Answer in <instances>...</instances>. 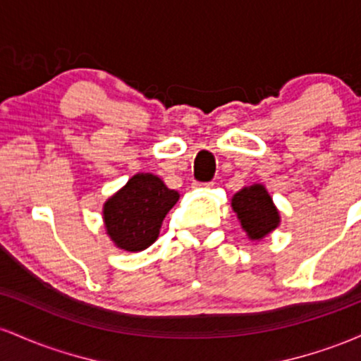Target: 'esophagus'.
<instances>
[{"label": "esophagus", "instance_id": "34e87169", "mask_svg": "<svg viewBox=\"0 0 361 361\" xmlns=\"http://www.w3.org/2000/svg\"><path fill=\"white\" fill-rule=\"evenodd\" d=\"M214 183H193L195 188H210Z\"/></svg>", "mask_w": 361, "mask_h": 361}]
</instances>
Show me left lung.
Returning <instances> with one entry per match:
<instances>
[{"mask_svg": "<svg viewBox=\"0 0 361 361\" xmlns=\"http://www.w3.org/2000/svg\"><path fill=\"white\" fill-rule=\"evenodd\" d=\"M231 205L251 241L267 238L279 227L280 214L263 185L255 183L244 186L234 195Z\"/></svg>", "mask_w": 361, "mask_h": 361, "instance_id": "8db88e82", "label": "left lung"}]
</instances>
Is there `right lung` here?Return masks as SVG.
Listing matches in <instances>:
<instances>
[{"label": "right lung", "mask_w": 361, "mask_h": 361, "mask_svg": "<svg viewBox=\"0 0 361 361\" xmlns=\"http://www.w3.org/2000/svg\"><path fill=\"white\" fill-rule=\"evenodd\" d=\"M180 193L151 173H137L103 205L106 234L123 251L146 250L159 235L161 224Z\"/></svg>", "instance_id": "add662e5"}]
</instances>
